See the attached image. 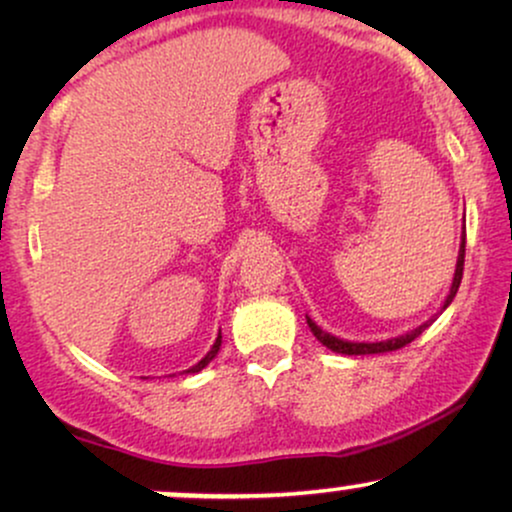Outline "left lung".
I'll use <instances>...</instances> for the list:
<instances>
[{"label":"left lung","mask_w":512,"mask_h":512,"mask_svg":"<svg viewBox=\"0 0 512 512\" xmlns=\"http://www.w3.org/2000/svg\"><path fill=\"white\" fill-rule=\"evenodd\" d=\"M464 243H467V233L462 231V243H460V255H457V264H455V276H452L450 293H448V298H445V303H443V308H440V313H443V310L448 308V305L452 303V298H455L457 289H460L462 269H464ZM436 317H438V315H433L431 320H426V322H424V325H419V327H416V330H411V332H407V334H402V337L385 339V342H370V344H368V342H346V339L332 337L330 332H322L320 327H317L315 322L310 320V317H305V320H308L310 332L315 334L317 342L325 344L327 349L337 351V354H346V356H363V354H385V351H397V349H402V346H407V344L414 342V339L419 337V334L424 332L426 327H431V322L436 320Z\"/></svg>","instance_id":"obj_1"}]
</instances>
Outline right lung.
I'll return each instance as SVG.
<instances>
[{"instance_id": "add662e5", "label": "right lung", "mask_w": 512, "mask_h": 512, "mask_svg": "<svg viewBox=\"0 0 512 512\" xmlns=\"http://www.w3.org/2000/svg\"><path fill=\"white\" fill-rule=\"evenodd\" d=\"M219 349H221V332H219V337H216V342H214V346H211V349H209V354H207V356H204V358H202V361H199V363H197V366L187 368V370H185V373H199V370H202L204 366H209V363H211V358H214L216 354H219Z\"/></svg>"}]
</instances>
